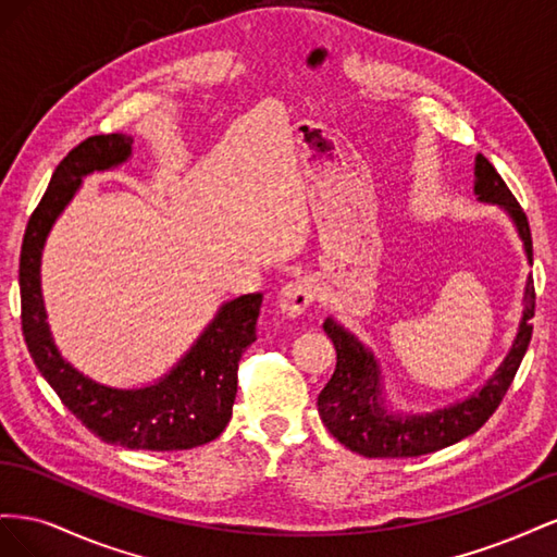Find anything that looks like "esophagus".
<instances>
[{"mask_svg":"<svg viewBox=\"0 0 557 557\" xmlns=\"http://www.w3.org/2000/svg\"><path fill=\"white\" fill-rule=\"evenodd\" d=\"M313 299H315V283L309 276L288 281L278 290V307L285 315L290 318L305 313L311 307Z\"/></svg>","mask_w":557,"mask_h":557,"instance_id":"obj_1","label":"esophagus"}]
</instances>
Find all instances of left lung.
<instances>
[{"mask_svg": "<svg viewBox=\"0 0 557 557\" xmlns=\"http://www.w3.org/2000/svg\"><path fill=\"white\" fill-rule=\"evenodd\" d=\"M474 195L483 205H493L511 218L532 267L528 215L522 213L495 166L481 153L474 160ZM532 315L534 285L532 276H528L518 334L495 374L469 397L425 413L399 411L385 401L381 367L372 348H367L356 334L330 315L323 330L336 348V369L318 395V413L336 442L364 458H418L458 444L474 434L507 395L532 339Z\"/></svg>", "mask_w": 557, "mask_h": 557, "instance_id": "left-lung-1", "label": "left lung"}]
</instances>
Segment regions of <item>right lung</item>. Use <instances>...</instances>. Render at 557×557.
Listing matches in <instances>:
<instances>
[{"mask_svg":"<svg viewBox=\"0 0 557 557\" xmlns=\"http://www.w3.org/2000/svg\"><path fill=\"white\" fill-rule=\"evenodd\" d=\"M132 144L127 134H97L58 164L23 239V334L41 376L99 440L137 450H185L213 442L230 423L237 367L242 352L256 342L262 293L225 301L170 372L141 387L99 383L64 360L50 334L41 295V252L50 230L83 178L125 164Z\"/></svg>","mask_w":557,"mask_h":557,"instance_id":"add662e5","label":"right lung"}]
</instances>
